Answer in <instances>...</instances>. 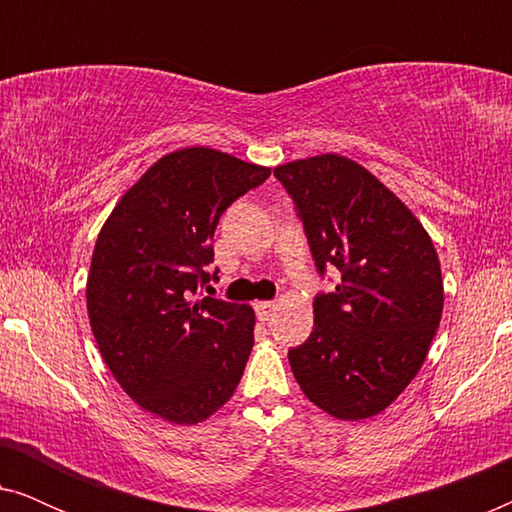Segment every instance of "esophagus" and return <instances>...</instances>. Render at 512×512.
<instances>
[{"label": "esophagus", "mask_w": 512, "mask_h": 512, "mask_svg": "<svg viewBox=\"0 0 512 512\" xmlns=\"http://www.w3.org/2000/svg\"><path fill=\"white\" fill-rule=\"evenodd\" d=\"M256 314L261 321H270L272 314L277 312V303H270V300H263V303H256Z\"/></svg>", "instance_id": "obj_1"}]
</instances>
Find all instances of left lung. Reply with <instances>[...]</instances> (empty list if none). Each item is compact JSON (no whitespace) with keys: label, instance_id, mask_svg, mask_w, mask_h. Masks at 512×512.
Wrapping results in <instances>:
<instances>
[{"label":"left lung","instance_id":"left-lung-1","mask_svg":"<svg viewBox=\"0 0 512 512\" xmlns=\"http://www.w3.org/2000/svg\"><path fill=\"white\" fill-rule=\"evenodd\" d=\"M303 221L319 275L314 328L289 349L303 394L356 422L382 412L419 373L443 314V277L429 233L366 167L324 153L275 167Z\"/></svg>","mask_w":512,"mask_h":512}]
</instances>
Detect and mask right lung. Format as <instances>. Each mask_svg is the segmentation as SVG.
Masks as SVG:
<instances>
[{
    "instance_id": "obj_1",
    "label": "right lung",
    "mask_w": 512,
    "mask_h": 512,
    "mask_svg": "<svg viewBox=\"0 0 512 512\" xmlns=\"http://www.w3.org/2000/svg\"><path fill=\"white\" fill-rule=\"evenodd\" d=\"M268 177L270 167L205 146L167 153L97 235L86 286L90 328L125 394L165 422H202L242 380L254 310L191 298L209 282L221 214Z\"/></svg>"
}]
</instances>
